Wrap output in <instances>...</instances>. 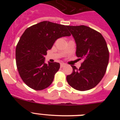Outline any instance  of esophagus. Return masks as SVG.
Instances as JSON below:
<instances>
[{"instance_id":"1","label":"esophagus","mask_w":120,"mask_h":120,"mask_svg":"<svg viewBox=\"0 0 120 120\" xmlns=\"http://www.w3.org/2000/svg\"><path fill=\"white\" fill-rule=\"evenodd\" d=\"M66 65L65 63H61L60 64V67H61V68H62L63 67H64L65 65Z\"/></svg>"}]
</instances>
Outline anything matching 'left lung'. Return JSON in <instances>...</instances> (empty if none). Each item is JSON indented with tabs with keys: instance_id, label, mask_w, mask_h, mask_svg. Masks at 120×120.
Returning a JSON list of instances; mask_svg holds the SVG:
<instances>
[{
	"instance_id": "left-lung-1",
	"label": "left lung",
	"mask_w": 120,
	"mask_h": 120,
	"mask_svg": "<svg viewBox=\"0 0 120 120\" xmlns=\"http://www.w3.org/2000/svg\"><path fill=\"white\" fill-rule=\"evenodd\" d=\"M67 27L76 41V56L83 61L79 69L72 65L73 72L67 76V81L78 91L91 90L101 81L106 71L109 57L106 42L100 33L88 26Z\"/></svg>"
}]
</instances>
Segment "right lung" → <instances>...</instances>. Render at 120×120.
I'll return each instance as SVG.
<instances>
[{
	"instance_id": "add662e5",
	"label": "right lung",
	"mask_w": 120,
	"mask_h": 120,
	"mask_svg": "<svg viewBox=\"0 0 120 120\" xmlns=\"http://www.w3.org/2000/svg\"><path fill=\"white\" fill-rule=\"evenodd\" d=\"M67 26L44 21L25 30L17 45L15 59L21 78L37 91L49 86L59 70L58 62L44 63V55L59 38L70 36Z\"/></svg>"
}]
</instances>
